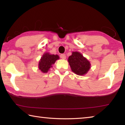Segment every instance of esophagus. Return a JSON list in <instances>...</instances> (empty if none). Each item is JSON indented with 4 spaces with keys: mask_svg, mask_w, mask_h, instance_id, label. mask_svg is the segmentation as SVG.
Here are the masks:
<instances>
[{
    "mask_svg": "<svg viewBox=\"0 0 125 125\" xmlns=\"http://www.w3.org/2000/svg\"><path fill=\"white\" fill-rule=\"evenodd\" d=\"M60 57L61 58L63 59V60H64V59H65V58H66V56H65V54H61L60 55Z\"/></svg>",
    "mask_w": 125,
    "mask_h": 125,
    "instance_id": "1",
    "label": "esophagus"
}]
</instances>
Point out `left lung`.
Instances as JSON below:
<instances>
[{
  "label": "left lung",
  "mask_w": 125,
  "mask_h": 125,
  "mask_svg": "<svg viewBox=\"0 0 125 125\" xmlns=\"http://www.w3.org/2000/svg\"><path fill=\"white\" fill-rule=\"evenodd\" d=\"M68 61L71 70L77 75L86 74L90 68V63L79 52H73Z\"/></svg>",
  "instance_id": "1"
}]
</instances>
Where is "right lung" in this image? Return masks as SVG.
Listing matches in <instances>:
<instances>
[{
  "mask_svg": "<svg viewBox=\"0 0 125 125\" xmlns=\"http://www.w3.org/2000/svg\"><path fill=\"white\" fill-rule=\"evenodd\" d=\"M60 58L57 54H51L50 53H45L42 56L39 61V68L42 73H47L56 61Z\"/></svg>",
  "mask_w": 125,
  "mask_h": 125,
  "instance_id": "right-lung-1",
  "label": "right lung"
}]
</instances>
